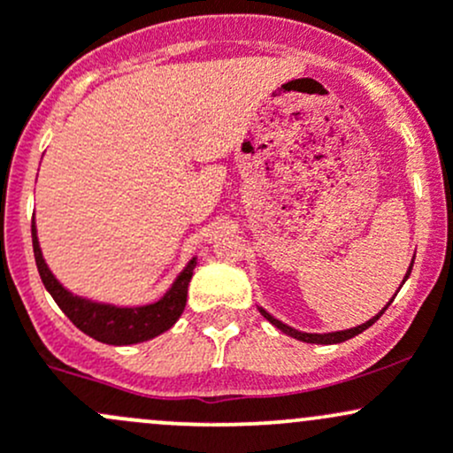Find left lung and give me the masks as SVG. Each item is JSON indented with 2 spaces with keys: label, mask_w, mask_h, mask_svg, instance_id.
Masks as SVG:
<instances>
[{
  "label": "left lung",
  "mask_w": 453,
  "mask_h": 453,
  "mask_svg": "<svg viewBox=\"0 0 453 453\" xmlns=\"http://www.w3.org/2000/svg\"><path fill=\"white\" fill-rule=\"evenodd\" d=\"M412 264H415V261H411V267H408V272H406V276H403V280H402V283H406V279H408V276H411ZM395 296H397V294H395ZM388 304H391V303H388ZM388 304H387V306H388ZM387 306H384V309H387ZM384 309L380 311V313L376 315V318H372V319H369V322H365V324H361V326H357V328H349V330H339V333H324V334H318V333H300V330L291 328V326H287V324H283V322H279V319H276V318H272V315L267 313V311H264V309H259V311H261V315H264V318L267 319V322H270V324H274L276 328H279V330H283V333L289 334V337L298 339V342H304V343H322V345H330V343H342V342H348V339H352V337H357V334H361L363 330H367L369 326H372L373 322H376L378 318H380V315L384 313Z\"/></svg>",
  "instance_id": "1"
}]
</instances>
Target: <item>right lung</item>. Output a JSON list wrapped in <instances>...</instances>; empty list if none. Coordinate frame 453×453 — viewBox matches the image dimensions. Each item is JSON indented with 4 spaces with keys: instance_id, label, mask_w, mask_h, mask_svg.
Returning a JSON list of instances; mask_svg holds the SVG:
<instances>
[{
    "instance_id": "1",
    "label": "right lung",
    "mask_w": 453,
    "mask_h": 453,
    "mask_svg": "<svg viewBox=\"0 0 453 453\" xmlns=\"http://www.w3.org/2000/svg\"><path fill=\"white\" fill-rule=\"evenodd\" d=\"M32 246H34V259H36L38 274H41L42 285L56 300V304L65 311L66 318L71 319L81 333L88 337L96 339L101 343L110 345H131L140 342H149V339L157 337V334L166 333V330L181 318L183 309H186L188 300V285L192 279L194 265L196 259L188 264L186 270L177 276L173 287L166 291L162 300L147 306H114V304H101L92 303V300L73 296L69 289H65L58 283L56 276L51 274L42 259L41 246H38L36 226L32 222Z\"/></svg>"
}]
</instances>
